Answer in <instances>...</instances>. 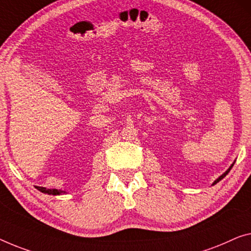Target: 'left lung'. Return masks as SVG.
Returning <instances> with one entry per match:
<instances>
[{"instance_id": "obj_1", "label": "left lung", "mask_w": 251, "mask_h": 251, "mask_svg": "<svg viewBox=\"0 0 251 251\" xmlns=\"http://www.w3.org/2000/svg\"><path fill=\"white\" fill-rule=\"evenodd\" d=\"M234 162H235V161H234ZM234 162H233V163H232V164H231V166H230V167H229V169H227V170H226V173H224V174H223V175H221V176H220V177H219V178H218V179H216V180H215V181H214V182H213V184H212V185H213V186H214V185H215V184H218V182H219V181H220V180H222V179H223V178H224V177H226V175H227V174H229V171H230V170H231V169H232V167H233V164H234Z\"/></svg>"}]
</instances>
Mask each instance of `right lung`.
<instances>
[{"label":"right lung","instance_id":"obj_1","mask_svg":"<svg viewBox=\"0 0 251 251\" xmlns=\"http://www.w3.org/2000/svg\"><path fill=\"white\" fill-rule=\"evenodd\" d=\"M36 188L38 189V190H40V192L44 193V194H48V195L57 196V195H63V194H66L65 190H62V189L46 188V187H38V186H36Z\"/></svg>","mask_w":251,"mask_h":251}]
</instances>
